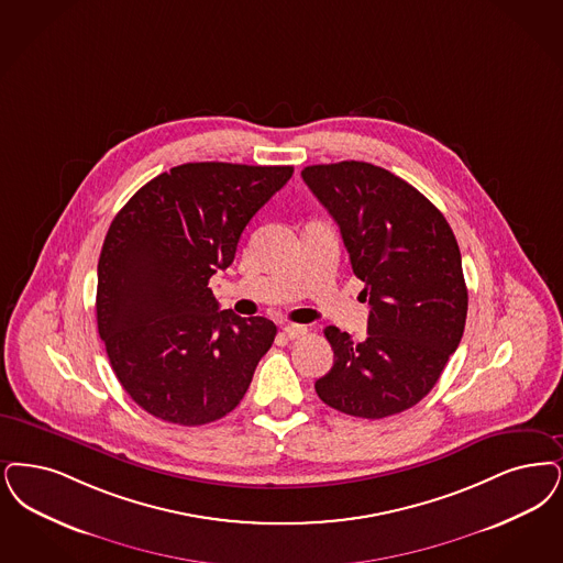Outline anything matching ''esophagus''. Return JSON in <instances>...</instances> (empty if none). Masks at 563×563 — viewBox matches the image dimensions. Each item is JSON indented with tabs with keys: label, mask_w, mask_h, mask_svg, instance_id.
I'll return each instance as SVG.
<instances>
[{
	"label": "esophagus",
	"mask_w": 563,
	"mask_h": 563,
	"mask_svg": "<svg viewBox=\"0 0 563 563\" xmlns=\"http://www.w3.org/2000/svg\"><path fill=\"white\" fill-rule=\"evenodd\" d=\"M283 333L289 339H301L308 333V327H303V324H285Z\"/></svg>",
	"instance_id": "34e87169"
}]
</instances>
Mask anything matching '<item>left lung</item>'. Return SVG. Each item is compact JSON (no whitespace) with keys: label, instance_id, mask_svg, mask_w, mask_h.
<instances>
[{"label":"left lung","instance_id":"8db88e82","mask_svg":"<svg viewBox=\"0 0 563 563\" xmlns=\"http://www.w3.org/2000/svg\"><path fill=\"white\" fill-rule=\"evenodd\" d=\"M301 178L338 222L371 306L362 341L324 329L335 362L316 394L352 417L398 415L428 396L465 331L456 239L433 202L377 165H310Z\"/></svg>","mask_w":563,"mask_h":563}]
</instances>
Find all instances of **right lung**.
I'll use <instances>...</instances> for the list:
<instances>
[{"label": "right lung", "instance_id": "add662e5", "mask_svg": "<svg viewBox=\"0 0 563 563\" xmlns=\"http://www.w3.org/2000/svg\"><path fill=\"white\" fill-rule=\"evenodd\" d=\"M291 176V165L184 163L114 216L98 262V333L117 379L148 415L195 428L243 400L276 324L220 312L207 285Z\"/></svg>", "mask_w": 563, "mask_h": 563}]
</instances>
